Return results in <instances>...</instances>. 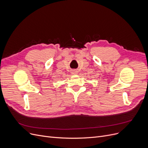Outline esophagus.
<instances>
[{
    "label": "esophagus",
    "mask_w": 148,
    "mask_h": 148,
    "mask_svg": "<svg viewBox=\"0 0 148 148\" xmlns=\"http://www.w3.org/2000/svg\"><path fill=\"white\" fill-rule=\"evenodd\" d=\"M71 73H72L73 75H75V74H78V71H77V70H73V71H72Z\"/></svg>",
    "instance_id": "esophagus-1"
}]
</instances>
